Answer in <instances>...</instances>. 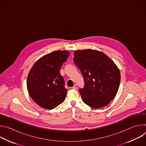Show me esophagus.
<instances>
[{
	"label": "esophagus",
	"mask_w": 146,
	"mask_h": 146,
	"mask_svg": "<svg viewBox=\"0 0 146 146\" xmlns=\"http://www.w3.org/2000/svg\"><path fill=\"white\" fill-rule=\"evenodd\" d=\"M72 88H73V90H76V89L77 88V85H74V86L72 87Z\"/></svg>",
	"instance_id": "esophagus-1"
}]
</instances>
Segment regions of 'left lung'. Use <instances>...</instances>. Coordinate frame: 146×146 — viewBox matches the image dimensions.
I'll return each instance as SVG.
<instances>
[{
    "mask_svg": "<svg viewBox=\"0 0 146 146\" xmlns=\"http://www.w3.org/2000/svg\"><path fill=\"white\" fill-rule=\"evenodd\" d=\"M74 62L84 79V88L79 90L82 101L95 109L107 106L120 84V72L113 60L102 51L86 49L74 51Z\"/></svg>",
    "mask_w": 146,
    "mask_h": 146,
    "instance_id": "1",
    "label": "left lung"
}]
</instances>
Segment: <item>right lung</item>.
I'll list each match as a JSON object with an SVG mask.
<instances>
[{
	"label": "right lung",
	"mask_w": 146,
	"mask_h": 146,
	"mask_svg": "<svg viewBox=\"0 0 146 146\" xmlns=\"http://www.w3.org/2000/svg\"><path fill=\"white\" fill-rule=\"evenodd\" d=\"M70 52L55 51L39 58L27 77L28 91L34 102L44 109L51 110L63 102L67 94L60 69Z\"/></svg>",
	"instance_id": "add662e5"
}]
</instances>
